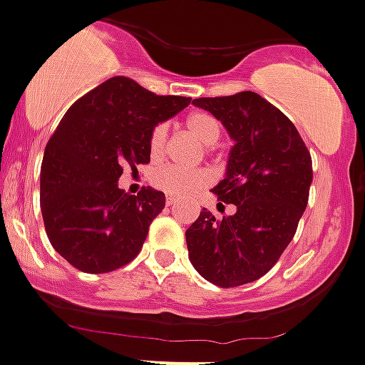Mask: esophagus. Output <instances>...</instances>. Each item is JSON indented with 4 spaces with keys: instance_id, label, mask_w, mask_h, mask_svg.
I'll list each match as a JSON object with an SVG mask.
<instances>
[{
    "instance_id": "obj_1",
    "label": "esophagus",
    "mask_w": 365,
    "mask_h": 365,
    "mask_svg": "<svg viewBox=\"0 0 365 365\" xmlns=\"http://www.w3.org/2000/svg\"><path fill=\"white\" fill-rule=\"evenodd\" d=\"M175 204H178L175 198H167V207H175Z\"/></svg>"
}]
</instances>
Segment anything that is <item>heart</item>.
<instances>
[{
  "instance_id": "b5f03b06",
  "label": "heart",
  "mask_w": 365,
  "mask_h": 365,
  "mask_svg": "<svg viewBox=\"0 0 365 365\" xmlns=\"http://www.w3.org/2000/svg\"><path fill=\"white\" fill-rule=\"evenodd\" d=\"M186 129L190 135H193L202 145H205V150H211V147L222 136V124L216 117L205 111H195L186 118ZM168 140V125L165 122H160L153 128L149 136V153L153 160H160L167 149ZM211 181L209 174L202 168L195 170H182L178 167H165L160 168L153 175V184L167 193L168 197L174 198H187L193 197L195 193L205 187Z\"/></svg>"
}]
</instances>
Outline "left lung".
Returning a JSON list of instances; mask_svg holds the SVG:
<instances>
[{
  "label": "left lung",
  "instance_id": "left-lung-1",
  "mask_svg": "<svg viewBox=\"0 0 365 365\" xmlns=\"http://www.w3.org/2000/svg\"><path fill=\"white\" fill-rule=\"evenodd\" d=\"M234 138L227 175L212 193L232 216L202 209L186 230L193 268L220 287L254 282L269 272L294 237L312 182V158L293 122L255 92L198 97ZM225 207V205H223Z\"/></svg>",
  "mask_w": 365,
  "mask_h": 365
}]
</instances>
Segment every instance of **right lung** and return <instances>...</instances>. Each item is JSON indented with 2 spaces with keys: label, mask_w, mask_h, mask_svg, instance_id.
<instances>
[{
  "label": "right lung",
  "mask_w": 365,
  "mask_h": 365,
  "mask_svg": "<svg viewBox=\"0 0 365 365\" xmlns=\"http://www.w3.org/2000/svg\"><path fill=\"white\" fill-rule=\"evenodd\" d=\"M191 103L158 96L115 76L79 97L49 138L41 167V209L53 248L76 269L110 273L140 254L163 191L117 186L124 168L150 161L154 125Z\"/></svg>",
  "instance_id": "right-lung-1"
}]
</instances>
